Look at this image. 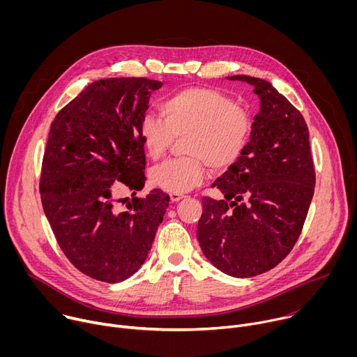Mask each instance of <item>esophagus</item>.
<instances>
[{
  "label": "esophagus",
  "instance_id": "esophagus-1",
  "mask_svg": "<svg viewBox=\"0 0 357 357\" xmlns=\"http://www.w3.org/2000/svg\"><path fill=\"white\" fill-rule=\"evenodd\" d=\"M169 196H171V200H172V202H179V200H182V199L186 197V196L182 195V193H171Z\"/></svg>",
  "mask_w": 357,
  "mask_h": 357
}]
</instances>
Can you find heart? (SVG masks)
<instances>
[{
  "label": "heart",
  "instance_id": "1",
  "mask_svg": "<svg viewBox=\"0 0 357 357\" xmlns=\"http://www.w3.org/2000/svg\"><path fill=\"white\" fill-rule=\"evenodd\" d=\"M161 117L145 114L139 139L149 160H161L174 138L185 134V157L169 160L149 172L155 188L182 193L196 186L206 172L234 165L247 145L251 123L247 112L225 93L212 87H186L169 94L160 105Z\"/></svg>",
  "mask_w": 357,
  "mask_h": 357
}]
</instances>
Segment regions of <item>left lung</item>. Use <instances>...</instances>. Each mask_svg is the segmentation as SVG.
<instances>
[{
    "mask_svg": "<svg viewBox=\"0 0 357 357\" xmlns=\"http://www.w3.org/2000/svg\"><path fill=\"white\" fill-rule=\"evenodd\" d=\"M254 86V116L243 155L213 182L225 199L203 197L196 236L206 259L237 278L263 274L295 245L314 196L315 168L302 114L267 80L230 76Z\"/></svg>",
    "mask_w": 357,
    "mask_h": 357,
    "instance_id": "left-lung-1",
    "label": "left lung"
}]
</instances>
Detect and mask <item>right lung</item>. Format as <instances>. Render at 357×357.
<instances>
[{
    "label": "right lung",
    "mask_w": 357,
    "mask_h": 357,
    "mask_svg": "<svg viewBox=\"0 0 357 357\" xmlns=\"http://www.w3.org/2000/svg\"><path fill=\"white\" fill-rule=\"evenodd\" d=\"M160 87L146 77L93 82L50 126L39 182L43 212L68 260L98 281L137 273L169 205L160 189L135 196L145 185L139 121ZM123 187L133 192L126 210L114 196Z\"/></svg>",
    "instance_id": "1"
}]
</instances>
